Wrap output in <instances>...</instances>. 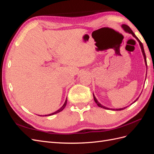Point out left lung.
Instances as JSON below:
<instances>
[{
	"mask_svg": "<svg viewBox=\"0 0 154 154\" xmlns=\"http://www.w3.org/2000/svg\"><path fill=\"white\" fill-rule=\"evenodd\" d=\"M122 27L123 28V29L126 31V32H129V33H130V34H132V35H133V36L134 37H135V38H136L137 40V41L139 42V44H140V46H141V51H142V52H143V56H144V62H145V64H146V66H147V63H146V54H145V53H144V48H143V44L141 43V42L139 40V38H137V37L135 35V34L133 32V31L131 30V29L130 28V27L129 26H128L127 25H125V24H123L122 25ZM93 97H94V101H95V102H96V103L97 105V106H100V107H101V108H103V109H108V110H110V109L109 108H106V107H105V106H103V105H101L98 101H97V100H96V98L95 97V96H94V95L93 94ZM139 98V97H138ZM138 98H137L136 100V101H135L134 102H136L137 100H138ZM125 108H127V107H125V108H123V109H112V110H123V109H125Z\"/></svg>",
	"mask_w": 154,
	"mask_h": 154,
	"instance_id": "obj_1",
	"label": "left lung"
}]
</instances>
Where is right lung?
I'll return each mask as SVG.
<instances>
[{"label":"right lung","instance_id":"1","mask_svg":"<svg viewBox=\"0 0 154 154\" xmlns=\"http://www.w3.org/2000/svg\"><path fill=\"white\" fill-rule=\"evenodd\" d=\"M67 100L66 99V101H65V103H64V104H63V105L61 107V108H60L59 110H58L57 111H56V112H53V113H52V114H48V115H45L44 116H51V115H53V114H57V113H58V112H61L62 110H63V109L65 108V107H66V104H67Z\"/></svg>","mask_w":154,"mask_h":154}]
</instances>
